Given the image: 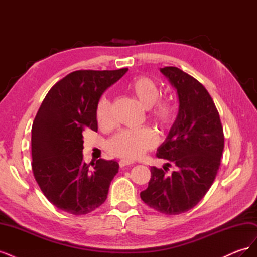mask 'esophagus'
I'll use <instances>...</instances> for the list:
<instances>
[{"label":"esophagus","mask_w":257,"mask_h":257,"mask_svg":"<svg viewBox=\"0 0 257 257\" xmlns=\"http://www.w3.org/2000/svg\"><path fill=\"white\" fill-rule=\"evenodd\" d=\"M131 164H134V162L128 161V160H120V162H119L120 167H124V166H127Z\"/></svg>","instance_id":"obj_1"}]
</instances>
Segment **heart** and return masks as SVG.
Returning a JSON list of instances; mask_svg holds the SVG:
<instances>
[{"mask_svg":"<svg viewBox=\"0 0 257 257\" xmlns=\"http://www.w3.org/2000/svg\"><path fill=\"white\" fill-rule=\"evenodd\" d=\"M128 90L143 107L148 109V118L163 130L172 128L178 119V105L173 99L159 98L160 89L153 79L139 76L128 84ZM96 120L99 126L109 128L113 125L110 99L102 96L96 105ZM157 144V136L150 127L123 130L107 144V149L114 157L126 160L141 158Z\"/></svg>","mask_w":257,"mask_h":257,"instance_id":"1","label":"heart"}]
</instances>
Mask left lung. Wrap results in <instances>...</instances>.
I'll use <instances>...</instances> for the list:
<instances>
[{"label":"left lung","instance_id":"obj_1","mask_svg":"<svg viewBox=\"0 0 257 257\" xmlns=\"http://www.w3.org/2000/svg\"><path fill=\"white\" fill-rule=\"evenodd\" d=\"M177 89L179 113L157 157L167 167H151L148 188L141 193L145 204L176 215L189 211L211 188L221 165L224 133L212 97L197 79L174 66L161 68ZM170 162L177 170L168 175Z\"/></svg>","mask_w":257,"mask_h":257}]
</instances>
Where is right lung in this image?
<instances>
[{
	"instance_id": "1",
	"label": "right lung",
	"mask_w": 257,
	"mask_h": 257,
	"mask_svg": "<svg viewBox=\"0 0 257 257\" xmlns=\"http://www.w3.org/2000/svg\"><path fill=\"white\" fill-rule=\"evenodd\" d=\"M127 68L75 71L49 90L32 125V170L37 184L52 205L82 215L104 204L115 161L99 159L93 168L83 162V134L97 132L96 105L104 91Z\"/></svg>"
}]
</instances>
